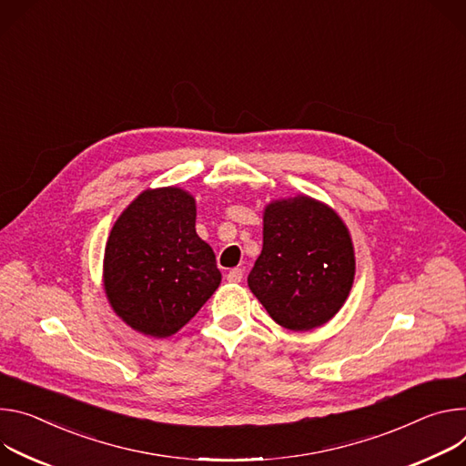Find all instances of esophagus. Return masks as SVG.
Masks as SVG:
<instances>
[{"instance_id": "34e87169", "label": "esophagus", "mask_w": 466, "mask_h": 466, "mask_svg": "<svg viewBox=\"0 0 466 466\" xmlns=\"http://www.w3.org/2000/svg\"><path fill=\"white\" fill-rule=\"evenodd\" d=\"M242 276H244L242 268H231V270L228 272L226 279H228L229 283H240V281H242Z\"/></svg>"}]
</instances>
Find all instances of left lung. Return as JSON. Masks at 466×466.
Segmentation results:
<instances>
[{"label":"left lung","mask_w":466,"mask_h":466,"mask_svg":"<svg viewBox=\"0 0 466 466\" xmlns=\"http://www.w3.org/2000/svg\"><path fill=\"white\" fill-rule=\"evenodd\" d=\"M355 276L348 228L331 207L296 196L267 205L263 251L248 287L283 328L309 331L344 305Z\"/></svg>","instance_id":"8db88e82"}]
</instances>
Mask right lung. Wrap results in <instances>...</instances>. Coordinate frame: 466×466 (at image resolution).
<instances>
[{"label":"right lung","instance_id":"right-lung-1","mask_svg":"<svg viewBox=\"0 0 466 466\" xmlns=\"http://www.w3.org/2000/svg\"><path fill=\"white\" fill-rule=\"evenodd\" d=\"M220 281L215 251L196 233V201L183 188L144 190L115 222L103 285L115 313L133 329L174 335Z\"/></svg>","mask_w":466,"mask_h":466}]
</instances>
